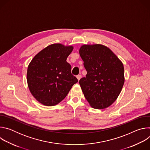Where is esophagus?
I'll return each instance as SVG.
<instances>
[{"mask_svg":"<svg viewBox=\"0 0 150 150\" xmlns=\"http://www.w3.org/2000/svg\"><path fill=\"white\" fill-rule=\"evenodd\" d=\"M81 77H82V76H81V75H77V76H76V78H77V79H78V81L81 78Z\"/></svg>","mask_w":150,"mask_h":150,"instance_id":"obj_1","label":"esophagus"}]
</instances>
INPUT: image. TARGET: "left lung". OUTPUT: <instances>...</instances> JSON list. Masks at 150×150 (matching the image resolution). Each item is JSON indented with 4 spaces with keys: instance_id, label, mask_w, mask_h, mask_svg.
I'll list each match as a JSON object with an SVG mask.
<instances>
[{
    "instance_id": "8db88e82",
    "label": "left lung",
    "mask_w": 150,
    "mask_h": 150,
    "mask_svg": "<svg viewBox=\"0 0 150 150\" xmlns=\"http://www.w3.org/2000/svg\"><path fill=\"white\" fill-rule=\"evenodd\" d=\"M79 54L87 74L79 83L92 108H108L118 97L123 86L124 67L112 52L101 45H83Z\"/></svg>"
}]
</instances>
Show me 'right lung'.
Masks as SVG:
<instances>
[{
  "instance_id": "right-lung-1",
  "label": "right lung",
  "mask_w": 150,
  "mask_h": 150,
  "mask_svg": "<svg viewBox=\"0 0 150 150\" xmlns=\"http://www.w3.org/2000/svg\"><path fill=\"white\" fill-rule=\"evenodd\" d=\"M72 46L51 45L40 52L29 64L27 82L32 95L40 103L54 105L63 100L77 78L67 62Z\"/></svg>"
}]
</instances>
